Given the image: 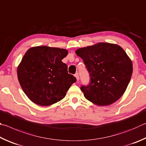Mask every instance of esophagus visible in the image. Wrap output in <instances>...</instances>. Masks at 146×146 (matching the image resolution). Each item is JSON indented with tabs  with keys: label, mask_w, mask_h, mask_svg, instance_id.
Listing matches in <instances>:
<instances>
[{
	"label": "esophagus",
	"mask_w": 146,
	"mask_h": 146,
	"mask_svg": "<svg viewBox=\"0 0 146 146\" xmlns=\"http://www.w3.org/2000/svg\"><path fill=\"white\" fill-rule=\"evenodd\" d=\"M75 77L76 78V80H77V81H79V80H80V78H79V75H78V73H76L75 74Z\"/></svg>",
	"instance_id": "obj_1"
}]
</instances>
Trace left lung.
Wrapping results in <instances>:
<instances>
[{"instance_id": "left-lung-1", "label": "left lung", "mask_w": 146, "mask_h": 146, "mask_svg": "<svg viewBox=\"0 0 146 146\" xmlns=\"http://www.w3.org/2000/svg\"><path fill=\"white\" fill-rule=\"evenodd\" d=\"M90 73V83L82 86L85 98L98 106L113 104L124 94L133 72L131 59L121 46L99 42L78 48Z\"/></svg>"}]
</instances>
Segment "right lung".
Masks as SVG:
<instances>
[{"label":"right lung","instance_id":"right-lung-1","mask_svg":"<svg viewBox=\"0 0 146 146\" xmlns=\"http://www.w3.org/2000/svg\"><path fill=\"white\" fill-rule=\"evenodd\" d=\"M67 54V50L48 46L33 47L25 52L17 68L18 80L33 103L50 106L65 98L76 81L61 61Z\"/></svg>","mask_w":146,"mask_h":146}]
</instances>
